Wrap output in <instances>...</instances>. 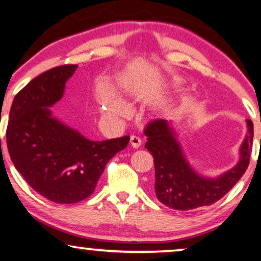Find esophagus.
Segmentation results:
<instances>
[{
	"label": "esophagus",
	"instance_id": "1",
	"mask_svg": "<svg viewBox=\"0 0 261 261\" xmlns=\"http://www.w3.org/2000/svg\"><path fill=\"white\" fill-rule=\"evenodd\" d=\"M130 145L134 148H138V147H140V145H141V140H140V138H138V137H136V136H131L130 137Z\"/></svg>",
	"mask_w": 261,
	"mask_h": 261
}]
</instances>
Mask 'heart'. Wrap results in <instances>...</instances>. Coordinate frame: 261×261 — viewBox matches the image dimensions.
Listing matches in <instances>:
<instances>
[{
  "instance_id": "1",
  "label": "heart",
  "mask_w": 261,
  "mask_h": 261,
  "mask_svg": "<svg viewBox=\"0 0 261 261\" xmlns=\"http://www.w3.org/2000/svg\"><path fill=\"white\" fill-rule=\"evenodd\" d=\"M99 102L102 113L109 115V116L124 117L129 113L125 103L120 98H117L112 91L103 92L100 95Z\"/></svg>"
}]
</instances>
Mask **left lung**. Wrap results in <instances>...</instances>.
Returning <instances> with one entry per match:
<instances>
[{
  "mask_svg": "<svg viewBox=\"0 0 261 261\" xmlns=\"http://www.w3.org/2000/svg\"><path fill=\"white\" fill-rule=\"evenodd\" d=\"M235 166L214 177L200 175L190 165L171 121L156 120L146 126L145 147L152 154L155 168V194L159 201L176 211H191L220 200L244 175L250 162L253 123L246 120Z\"/></svg>",
  "mask_w": 261,
  "mask_h": 261,
  "instance_id": "left-lung-1",
  "label": "left lung"
}]
</instances>
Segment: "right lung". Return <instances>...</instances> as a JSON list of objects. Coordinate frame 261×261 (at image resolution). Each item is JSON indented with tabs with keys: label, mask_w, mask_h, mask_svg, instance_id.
<instances>
[{
	"label": "right lung",
	"mask_w": 261,
	"mask_h": 261,
	"mask_svg": "<svg viewBox=\"0 0 261 261\" xmlns=\"http://www.w3.org/2000/svg\"><path fill=\"white\" fill-rule=\"evenodd\" d=\"M78 65L53 68L32 79L12 102L7 129L8 151L30 187L50 201L74 204L93 193L107 162L130 137L87 139L53 116L65 84Z\"/></svg>",
	"instance_id": "1"
}]
</instances>
